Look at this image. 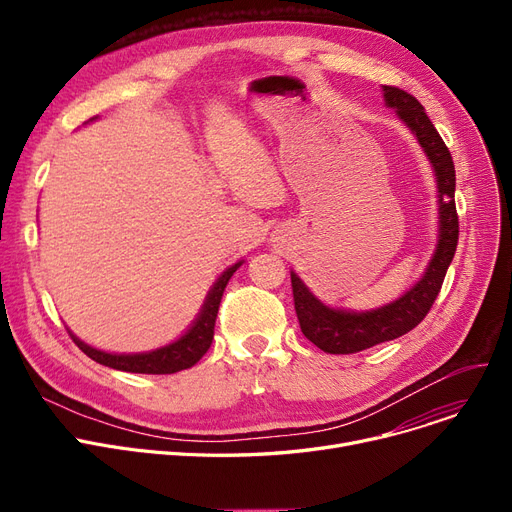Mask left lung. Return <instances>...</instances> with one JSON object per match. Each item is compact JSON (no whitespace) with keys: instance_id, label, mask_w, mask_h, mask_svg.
<instances>
[{"instance_id":"8db88e82","label":"left lung","mask_w":512,"mask_h":512,"mask_svg":"<svg viewBox=\"0 0 512 512\" xmlns=\"http://www.w3.org/2000/svg\"><path fill=\"white\" fill-rule=\"evenodd\" d=\"M384 101L415 134L425 157L432 164L438 184V242L423 276L413 288L388 305L369 311L334 309L321 303L305 282L290 272L294 309L303 334L324 353L351 355L375 344L394 340L411 332L432 309L442 288L448 265L459 242V215L454 205V164L448 147L434 124L429 122L423 105L407 91L382 87Z\"/></svg>"}]
</instances>
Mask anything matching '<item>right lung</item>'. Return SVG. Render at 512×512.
<instances>
[{
	"mask_svg": "<svg viewBox=\"0 0 512 512\" xmlns=\"http://www.w3.org/2000/svg\"><path fill=\"white\" fill-rule=\"evenodd\" d=\"M240 265H242V261H236L234 265L228 267V270L218 280H215V284L207 292L205 303H203L199 315L195 317V321L191 324V328H188L178 340H174L166 346H159V348H155V351L128 353V355L126 353H122V355L105 353V351H99V348L83 342L80 338H76L70 330H68V334L74 340V344L87 357H91L99 365L112 367V369H118V371L164 375V373H176V371L193 367L207 353V348L211 346L215 317H218L224 288H226L228 280L232 278V274L238 270Z\"/></svg>",
	"mask_w": 512,
	"mask_h": 512,
	"instance_id": "add662e5",
	"label": "right lung"
}]
</instances>
